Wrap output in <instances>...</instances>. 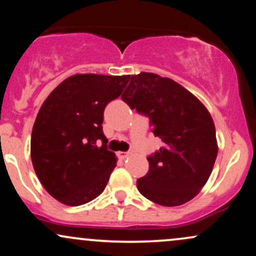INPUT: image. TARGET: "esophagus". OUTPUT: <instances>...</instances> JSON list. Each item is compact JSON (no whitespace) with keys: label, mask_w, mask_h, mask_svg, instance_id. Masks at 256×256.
Segmentation results:
<instances>
[{"label":"esophagus","mask_w":256,"mask_h":256,"mask_svg":"<svg viewBox=\"0 0 256 256\" xmlns=\"http://www.w3.org/2000/svg\"><path fill=\"white\" fill-rule=\"evenodd\" d=\"M130 155H132V152H118V156H119L120 158H126L130 156Z\"/></svg>","instance_id":"obj_1"}]
</instances>
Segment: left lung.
Segmentation results:
<instances>
[{"mask_svg": "<svg viewBox=\"0 0 256 256\" xmlns=\"http://www.w3.org/2000/svg\"><path fill=\"white\" fill-rule=\"evenodd\" d=\"M130 78L122 101L149 116L155 137L164 143L148 158L149 171L138 179L137 189L165 207L186 204L207 183L218 155L212 116L195 95L172 79L148 72Z\"/></svg>", "mask_w": 256, "mask_h": 256, "instance_id": "1", "label": "left lung"}]
</instances>
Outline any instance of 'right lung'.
<instances>
[{"instance_id": "add662e5", "label": "right lung", "mask_w": 256, "mask_h": 256, "mask_svg": "<svg viewBox=\"0 0 256 256\" xmlns=\"http://www.w3.org/2000/svg\"><path fill=\"white\" fill-rule=\"evenodd\" d=\"M128 80L130 76L73 74L43 102L32 128L31 160L44 189L61 204H84L104 190L118 158L107 150L104 110Z\"/></svg>"}]
</instances>
